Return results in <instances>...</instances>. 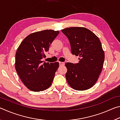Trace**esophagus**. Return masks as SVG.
<instances>
[{
    "label": "esophagus",
    "mask_w": 120,
    "mask_h": 120,
    "mask_svg": "<svg viewBox=\"0 0 120 120\" xmlns=\"http://www.w3.org/2000/svg\"><path fill=\"white\" fill-rule=\"evenodd\" d=\"M64 64H64V62H59V65L60 66H64Z\"/></svg>",
    "instance_id": "34e87169"
}]
</instances>
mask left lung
Here are the masks:
<instances>
[{
	"mask_svg": "<svg viewBox=\"0 0 120 120\" xmlns=\"http://www.w3.org/2000/svg\"><path fill=\"white\" fill-rule=\"evenodd\" d=\"M61 31L70 42L72 54L79 62H67L66 77L68 84L77 90L90 88L96 82L102 70L105 55L99 38L86 28L71 27Z\"/></svg>",
	"mask_w": 120,
	"mask_h": 120,
	"instance_id": "8db88e82",
	"label": "left lung"
}]
</instances>
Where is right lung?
<instances>
[{"label": "right lung", "instance_id": "1", "mask_svg": "<svg viewBox=\"0 0 120 120\" xmlns=\"http://www.w3.org/2000/svg\"><path fill=\"white\" fill-rule=\"evenodd\" d=\"M59 33L53 30H44L28 35L21 42L15 56V69L22 82L30 90L40 92L52 84L58 62H43L45 53Z\"/></svg>", "mask_w": 120, "mask_h": 120}]
</instances>
